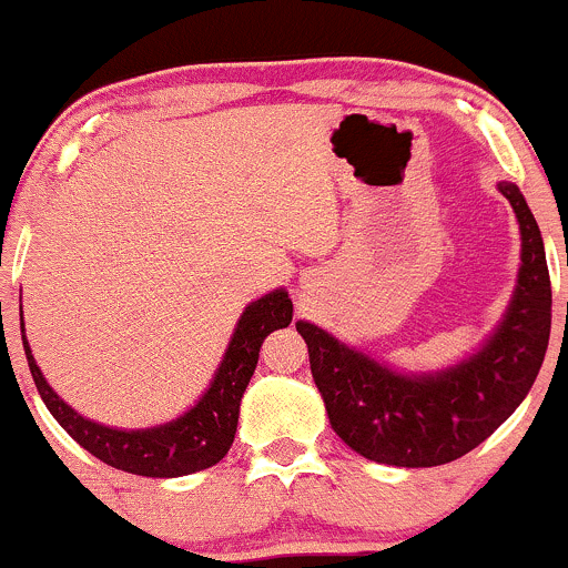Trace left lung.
Listing matches in <instances>:
<instances>
[{"label":"left lung","mask_w":568,"mask_h":568,"mask_svg":"<svg viewBox=\"0 0 568 568\" xmlns=\"http://www.w3.org/2000/svg\"><path fill=\"white\" fill-rule=\"evenodd\" d=\"M498 192L520 222L523 262L504 320L471 357L436 374H400L311 322L295 325L333 430L368 460L404 468L457 460L523 404L539 374L552 320L545 243L520 189L504 181Z\"/></svg>","instance_id":"left-lung-1"}]
</instances>
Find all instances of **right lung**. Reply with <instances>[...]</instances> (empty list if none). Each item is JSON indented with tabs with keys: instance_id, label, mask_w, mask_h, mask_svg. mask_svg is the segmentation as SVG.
<instances>
[{
	"instance_id": "add662e5",
	"label": "right lung",
	"mask_w": 568,
	"mask_h": 568,
	"mask_svg": "<svg viewBox=\"0 0 568 568\" xmlns=\"http://www.w3.org/2000/svg\"><path fill=\"white\" fill-rule=\"evenodd\" d=\"M290 322L292 301L286 290H273L262 295L260 301H254L237 320L222 365L213 374L211 387L205 389L203 398L173 423L143 430L108 428V425L81 417L45 382L38 363H34L32 349H29L27 335H23V352H27L29 371H32V379L38 384V393L45 400L48 412L83 449L126 474L168 479L203 471L227 455L235 438L241 398L246 393L254 368H257L262 341Z\"/></svg>"
}]
</instances>
